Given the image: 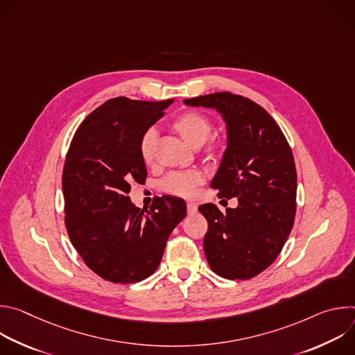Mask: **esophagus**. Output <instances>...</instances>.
I'll use <instances>...</instances> for the list:
<instances>
[{"label": "esophagus", "mask_w": 355, "mask_h": 355, "mask_svg": "<svg viewBox=\"0 0 355 355\" xmlns=\"http://www.w3.org/2000/svg\"><path fill=\"white\" fill-rule=\"evenodd\" d=\"M187 211H188L189 215H193L198 211V208H196L195 204H191V202H189V204H187Z\"/></svg>", "instance_id": "obj_1"}]
</instances>
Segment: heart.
<instances>
[{
	"label": "heart",
	"mask_w": 355,
	"mask_h": 355,
	"mask_svg": "<svg viewBox=\"0 0 355 355\" xmlns=\"http://www.w3.org/2000/svg\"><path fill=\"white\" fill-rule=\"evenodd\" d=\"M171 128L180 135V137L191 147L198 148L204 146L212 132V122L208 116L195 111H185L180 114L173 122ZM157 132L155 129H147L139 141V153L144 164L150 166L155 162L156 155ZM204 182V177L198 171L188 173H171L162 181L164 192L191 198L199 184Z\"/></svg>",
	"instance_id": "obj_1"
}]
</instances>
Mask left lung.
<instances>
[{
    "label": "left lung",
    "mask_w": 355,
    "mask_h": 355,
    "mask_svg": "<svg viewBox=\"0 0 355 355\" xmlns=\"http://www.w3.org/2000/svg\"><path fill=\"white\" fill-rule=\"evenodd\" d=\"M184 104L215 110L226 123V150L211 187L219 198L239 200L226 214L214 204L198 208L208 220V264L226 279H250L274 263L293 226L296 170L291 147L272 116L248 98L215 92Z\"/></svg>",
    "instance_id": "obj_1"
}]
</instances>
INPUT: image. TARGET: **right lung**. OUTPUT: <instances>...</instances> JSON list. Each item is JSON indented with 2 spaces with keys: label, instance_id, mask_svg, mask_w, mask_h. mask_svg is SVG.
I'll list each match as a JSON object with an SVG mask.
<instances>
[{
  "label": "right lung",
  "instance_id": "1",
  "mask_svg": "<svg viewBox=\"0 0 355 355\" xmlns=\"http://www.w3.org/2000/svg\"><path fill=\"white\" fill-rule=\"evenodd\" d=\"M173 103L112 98L85 118L71 140L63 170L67 233L87 267L107 281L133 284L153 274L187 215L181 198L164 195L144 211L128 196L130 184L147 175L140 137Z\"/></svg>",
  "mask_w": 355,
  "mask_h": 355
}]
</instances>
